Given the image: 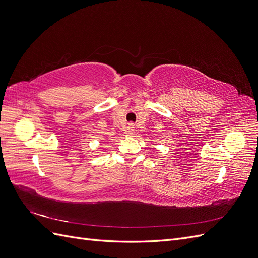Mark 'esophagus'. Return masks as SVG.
<instances>
[{
	"instance_id": "1",
	"label": "esophagus",
	"mask_w": 258,
	"mask_h": 258,
	"mask_svg": "<svg viewBox=\"0 0 258 258\" xmlns=\"http://www.w3.org/2000/svg\"><path fill=\"white\" fill-rule=\"evenodd\" d=\"M128 131H129V132H132V131H134V126H132V124H129V127H128Z\"/></svg>"
}]
</instances>
